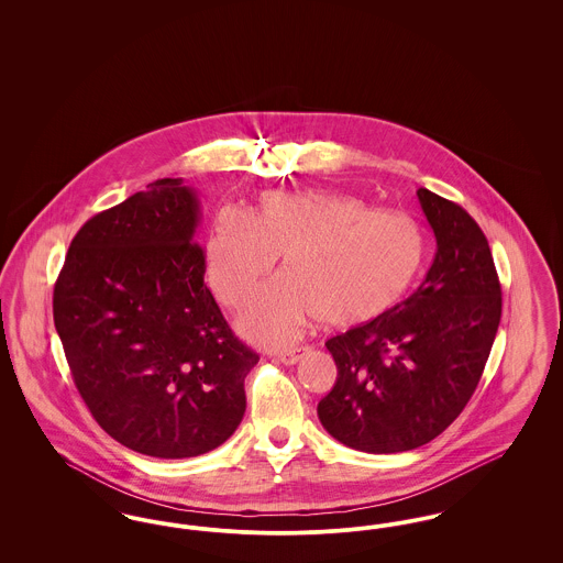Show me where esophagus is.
Listing matches in <instances>:
<instances>
[{"instance_id": "1", "label": "esophagus", "mask_w": 563, "mask_h": 563, "mask_svg": "<svg viewBox=\"0 0 563 563\" xmlns=\"http://www.w3.org/2000/svg\"><path fill=\"white\" fill-rule=\"evenodd\" d=\"M303 354H306V349L280 350V352H276L278 361L285 363V365H295Z\"/></svg>"}]
</instances>
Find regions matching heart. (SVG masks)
<instances>
[{
	"instance_id": "heart-1",
	"label": "heart",
	"mask_w": 563,
	"mask_h": 563,
	"mask_svg": "<svg viewBox=\"0 0 563 563\" xmlns=\"http://www.w3.org/2000/svg\"><path fill=\"white\" fill-rule=\"evenodd\" d=\"M283 260L285 280L242 319L262 342H285L312 319L338 329L384 314L424 260L422 228L340 191H269L251 213L223 211L207 244L214 295L241 310Z\"/></svg>"
}]
</instances>
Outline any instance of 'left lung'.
Wrapping results in <instances>:
<instances>
[{
  "label": "left lung",
  "instance_id": "left-lung-1",
  "mask_svg": "<svg viewBox=\"0 0 563 563\" xmlns=\"http://www.w3.org/2000/svg\"><path fill=\"white\" fill-rule=\"evenodd\" d=\"M418 200L437 239L422 285L395 308L327 340L338 379L319 402L324 430L358 452L416 450L471 401L494 344L503 291L487 239L460 205Z\"/></svg>",
  "mask_w": 563,
  "mask_h": 563
}]
</instances>
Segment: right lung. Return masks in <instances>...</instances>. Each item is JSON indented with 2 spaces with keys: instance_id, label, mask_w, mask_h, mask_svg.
<instances>
[{
  "instance_id": "right-lung-1",
  "label": "right lung",
  "mask_w": 563,
  "mask_h": 563,
  "mask_svg": "<svg viewBox=\"0 0 563 563\" xmlns=\"http://www.w3.org/2000/svg\"><path fill=\"white\" fill-rule=\"evenodd\" d=\"M200 207L181 179L90 217L54 283L56 333L99 427L139 454L194 457L239 429L242 344L205 285Z\"/></svg>"
}]
</instances>
